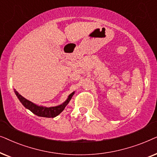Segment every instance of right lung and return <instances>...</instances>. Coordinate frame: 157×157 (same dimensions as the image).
Wrapping results in <instances>:
<instances>
[{
  "label": "right lung",
  "instance_id": "1",
  "mask_svg": "<svg viewBox=\"0 0 157 157\" xmlns=\"http://www.w3.org/2000/svg\"><path fill=\"white\" fill-rule=\"evenodd\" d=\"M14 92L19 101H20L21 103L23 105V106L25 108L29 109V110L31 111L32 113H33L36 116L46 118H53L60 114L64 110L65 107L67 106V104L69 103L72 96H74L75 93V91H74L71 94H69L67 99L63 103H62L61 104L59 105V106L46 107L44 106H39V105H37L33 102L30 101L29 100H27L26 98L23 97L21 94H19L18 92L16 89H14Z\"/></svg>",
  "mask_w": 157,
  "mask_h": 157
}]
</instances>
